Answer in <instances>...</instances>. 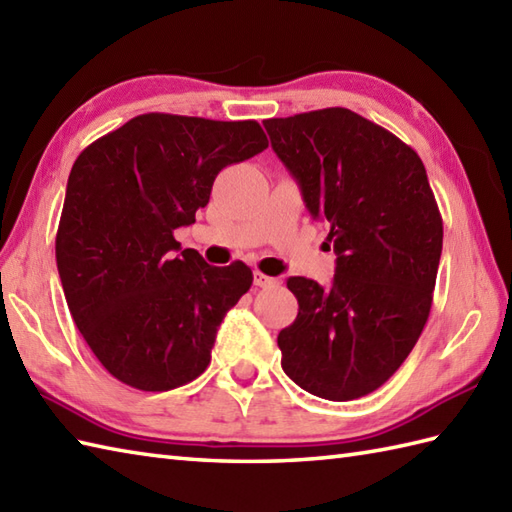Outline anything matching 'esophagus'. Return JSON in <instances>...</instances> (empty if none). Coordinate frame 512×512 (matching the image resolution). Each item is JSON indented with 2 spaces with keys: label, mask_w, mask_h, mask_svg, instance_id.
<instances>
[{
  "label": "esophagus",
  "mask_w": 512,
  "mask_h": 512,
  "mask_svg": "<svg viewBox=\"0 0 512 512\" xmlns=\"http://www.w3.org/2000/svg\"><path fill=\"white\" fill-rule=\"evenodd\" d=\"M253 281H255L257 288H270V286L277 284L275 277H268V275H264V273H255Z\"/></svg>",
  "instance_id": "obj_1"
}]
</instances>
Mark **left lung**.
I'll use <instances>...</instances> for the list:
<instances>
[{"label": "left lung", "instance_id": "1", "mask_svg": "<svg viewBox=\"0 0 512 512\" xmlns=\"http://www.w3.org/2000/svg\"><path fill=\"white\" fill-rule=\"evenodd\" d=\"M336 253L328 288L290 277L297 319L277 336L281 367L325 400H354L389 380L429 319L442 217L420 156L345 107L264 121Z\"/></svg>", "mask_w": 512, "mask_h": 512}]
</instances>
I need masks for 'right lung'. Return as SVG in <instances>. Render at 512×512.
Instances as JSON below:
<instances>
[{"label":"right lung","mask_w":512,"mask_h":512,"mask_svg":"<svg viewBox=\"0 0 512 512\" xmlns=\"http://www.w3.org/2000/svg\"><path fill=\"white\" fill-rule=\"evenodd\" d=\"M266 147L257 121L151 112L74 160L57 268L76 328L121 383L169 391L211 363L217 328L253 273L209 266L173 231L209 204L217 173Z\"/></svg>","instance_id":"obj_1"}]
</instances>
